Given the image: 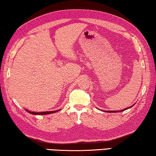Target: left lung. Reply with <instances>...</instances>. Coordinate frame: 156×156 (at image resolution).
Segmentation results:
<instances>
[{"mask_svg":"<svg viewBox=\"0 0 156 156\" xmlns=\"http://www.w3.org/2000/svg\"><path fill=\"white\" fill-rule=\"evenodd\" d=\"M133 107V106H130V107H127L126 109H123V110H121V111H120V112H123L124 110L128 109H129V108H130V107ZM104 112H108V113H113V112H119V111H118V112H117V111H105V110H104Z\"/></svg>","mask_w":156,"mask_h":156,"instance_id":"8db88e82","label":"left lung"}]
</instances>
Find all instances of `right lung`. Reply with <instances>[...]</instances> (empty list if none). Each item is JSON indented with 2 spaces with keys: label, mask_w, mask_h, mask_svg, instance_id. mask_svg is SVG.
<instances>
[{
  "label": "right lung",
  "mask_w": 156,
  "mask_h": 156,
  "mask_svg": "<svg viewBox=\"0 0 156 156\" xmlns=\"http://www.w3.org/2000/svg\"><path fill=\"white\" fill-rule=\"evenodd\" d=\"M59 110H61V109H59ZM59 110H56V111H51V112H34L28 111V110H27V109H26V111H27V112H28V113L34 114V115H45V114H49L55 113V112H58Z\"/></svg>",
  "instance_id": "add662e5"
}]
</instances>
